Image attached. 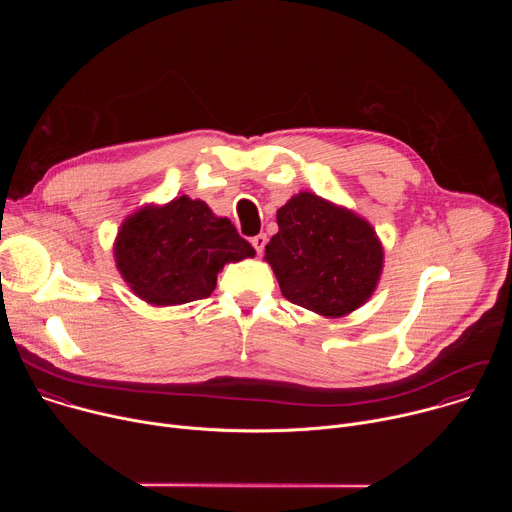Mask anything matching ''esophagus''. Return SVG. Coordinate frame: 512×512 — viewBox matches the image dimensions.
Returning <instances> with one entry per match:
<instances>
[{
	"mask_svg": "<svg viewBox=\"0 0 512 512\" xmlns=\"http://www.w3.org/2000/svg\"><path fill=\"white\" fill-rule=\"evenodd\" d=\"M251 245L255 247L257 255H261V253H263V249H265V245H267V235H263V233L255 235V237L251 239Z\"/></svg>",
	"mask_w": 512,
	"mask_h": 512,
	"instance_id": "34e87169",
	"label": "esophagus"
}]
</instances>
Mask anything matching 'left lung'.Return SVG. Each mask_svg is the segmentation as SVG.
Wrapping results in <instances>:
<instances>
[{
	"mask_svg": "<svg viewBox=\"0 0 512 512\" xmlns=\"http://www.w3.org/2000/svg\"><path fill=\"white\" fill-rule=\"evenodd\" d=\"M277 225L265 259L285 300L338 318L371 298L383 269V247L367 221L300 192L277 210Z\"/></svg>",
	"mask_w": 512,
	"mask_h": 512,
	"instance_id": "obj_1",
	"label": "left lung"
}]
</instances>
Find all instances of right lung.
Instances as JSON below:
<instances>
[{
	"instance_id": "1",
	"label": "right lung",
	"mask_w": 512,
	"mask_h": 512,
	"mask_svg": "<svg viewBox=\"0 0 512 512\" xmlns=\"http://www.w3.org/2000/svg\"><path fill=\"white\" fill-rule=\"evenodd\" d=\"M253 255L255 249L229 218H218L202 200L188 196L137 210L121 225L115 243L123 279L154 306L208 298L225 263Z\"/></svg>"
}]
</instances>
